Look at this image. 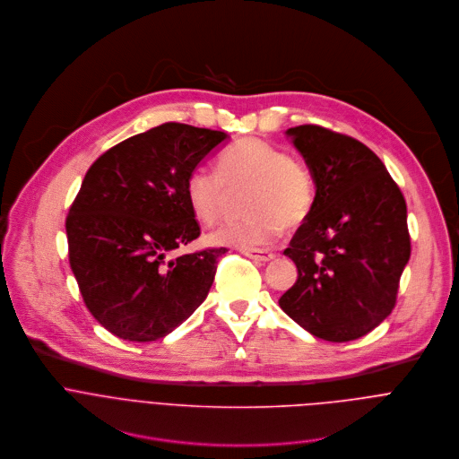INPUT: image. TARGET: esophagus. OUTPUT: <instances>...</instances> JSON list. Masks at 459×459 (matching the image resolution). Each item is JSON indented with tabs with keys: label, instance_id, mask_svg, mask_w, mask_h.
Wrapping results in <instances>:
<instances>
[{
	"label": "esophagus",
	"instance_id": "obj_1",
	"mask_svg": "<svg viewBox=\"0 0 459 459\" xmlns=\"http://www.w3.org/2000/svg\"><path fill=\"white\" fill-rule=\"evenodd\" d=\"M242 253H244L246 256L256 260V262H271V260H274V256H276L274 253L265 251V249H242Z\"/></svg>",
	"mask_w": 459,
	"mask_h": 459
}]
</instances>
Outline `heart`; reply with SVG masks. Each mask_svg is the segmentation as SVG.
Masks as SVG:
<instances>
[{"label":"heart","instance_id":"obj_1","mask_svg":"<svg viewBox=\"0 0 459 459\" xmlns=\"http://www.w3.org/2000/svg\"><path fill=\"white\" fill-rule=\"evenodd\" d=\"M247 215L222 222L208 235L215 246L260 247L285 228L301 226L316 203V179L307 163L267 142L247 138L228 147L217 172L194 169L185 183V197L194 217L213 224L226 208L230 192L247 188Z\"/></svg>","mask_w":459,"mask_h":459}]
</instances>
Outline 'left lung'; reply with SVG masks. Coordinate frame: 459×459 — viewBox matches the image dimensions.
<instances>
[{"mask_svg": "<svg viewBox=\"0 0 459 459\" xmlns=\"http://www.w3.org/2000/svg\"><path fill=\"white\" fill-rule=\"evenodd\" d=\"M316 179V203L283 251L296 283L278 299L312 335L344 342L378 326L411 256L405 199L378 156L319 126L287 131Z\"/></svg>", "mask_w": 459, "mask_h": 459, "instance_id": "8db88e82", "label": "left lung"}]
</instances>
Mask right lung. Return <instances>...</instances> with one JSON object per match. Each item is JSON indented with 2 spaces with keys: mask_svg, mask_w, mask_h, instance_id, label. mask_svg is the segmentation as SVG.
I'll list each match as a JSON object with an SVG mask.
<instances>
[{
  "mask_svg": "<svg viewBox=\"0 0 459 459\" xmlns=\"http://www.w3.org/2000/svg\"><path fill=\"white\" fill-rule=\"evenodd\" d=\"M226 138L169 122L90 167L66 217L68 255L88 310L117 337L161 339L206 299L228 249L169 256L201 235L185 183Z\"/></svg>",
  "mask_w": 459,
  "mask_h": 459,
  "instance_id": "obj_1",
  "label": "right lung"
}]
</instances>
